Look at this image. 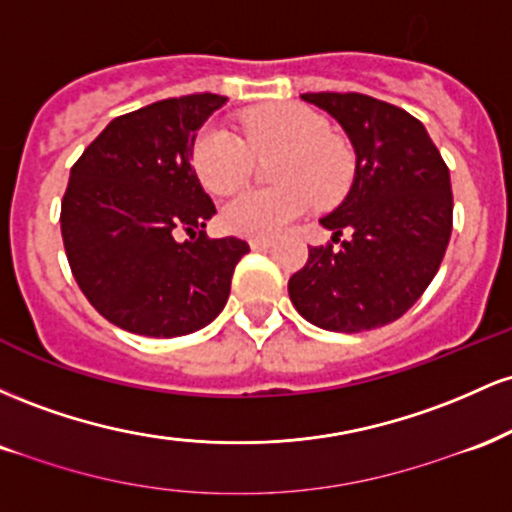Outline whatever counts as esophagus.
Wrapping results in <instances>:
<instances>
[{"label":"esophagus","instance_id":"esophagus-1","mask_svg":"<svg viewBox=\"0 0 512 512\" xmlns=\"http://www.w3.org/2000/svg\"><path fill=\"white\" fill-rule=\"evenodd\" d=\"M272 245H274L272 238H250L252 250H267V248H272Z\"/></svg>","mask_w":512,"mask_h":512}]
</instances>
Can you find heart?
Masks as SVG:
<instances>
[{
    "instance_id": "b5f03b06",
    "label": "heart",
    "mask_w": 512,
    "mask_h": 512,
    "mask_svg": "<svg viewBox=\"0 0 512 512\" xmlns=\"http://www.w3.org/2000/svg\"><path fill=\"white\" fill-rule=\"evenodd\" d=\"M243 129L255 154L281 149L274 163V180L281 185L243 190L228 199L221 211L228 231L274 236L313 207L315 199L334 204L349 192L356 173L354 151L315 110L298 103L262 105L243 117ZM249 150L228 129L207 125L192 142V168L209 192L228 195L248 180Z\"/></svg>"
}]
</instances>
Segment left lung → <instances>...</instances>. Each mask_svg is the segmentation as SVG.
Masks as SVG:
<instances>
[{"instance_id": "obj_1", "label": "left lung", "mask_w": 512, "mask_h": 512, "mask_svg": "<svg viewBox=\"0 0 512 512\" xmlns=\"http://www.w3.org/2000/svg\"><path fill=\"white\" fill-rule=\"evenodd\" d=\"M327 110L356 151L349 195L320 219L342 248L308 250L289 279L291 303L330 332L395 322L421 298L452 233L450 170L426 127L397 105L363 93H303Z\"/></svg>"}]
</instances>
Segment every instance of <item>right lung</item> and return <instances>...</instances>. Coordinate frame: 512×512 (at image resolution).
I'll use <instances>...</instances> for the list:
<instances>
[{"instance_id": "right-lung-1", "label": "right lung", "mask_w": 512, "mask_h": 512, "mask_svg": "<svg viewBox=\"0 0 512 512\" xmlns=\"http://www.w3.org/2000/svg\"><path fill=\"white\" fill-rule=\"evenodd\" d=\"M223 103L192 93L115 117L72 166L64 250L88 303L120 330L182 337L228 301L250 245L204 233L216 207L190 166L195 132Z\"/></svg>"}]
</instances>
